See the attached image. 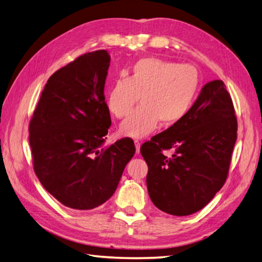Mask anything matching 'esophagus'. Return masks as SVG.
Instances as JSON below:
<instances>
[{
    "mask_svg": "<svg viewBox=\"0 0 262 262\" xmlns=\"http://www.w3.org/2000/svg\"><path fill=\"white\" fill-rule=\"evenodd\" d=\"M135 146H136V153L138 155V153H140V150H141V143L138 141H135Z\"/></svg>",
    "mask_w": 262,
    "mask_h": 262,
    "instance_id": "34e87169",
    "label": "esophagus"
}]
</instances>
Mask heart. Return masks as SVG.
Here are the masks:
<instances>
[{
    "instance_id": "b5f03b06",
    "label": "heart",
    "mask_w": 262,
    "mask_h": 262,
    "mask_svg": "<svg viewBox=\"0 0 262 262\" xmlns=\"http://www.w3.org/2000/svg\"><path fill=\"white\" fill-rule=\"evenodd\" d=\"M201 79L191 64L159 58H144L133 64L129 76L119 77L106 95L107 109L125 118L138 98L142 105L120 125L121 135L142 138L156 129L159 121L169 127L185 117L195 102Z\"/></svg>"
}]
</instances>
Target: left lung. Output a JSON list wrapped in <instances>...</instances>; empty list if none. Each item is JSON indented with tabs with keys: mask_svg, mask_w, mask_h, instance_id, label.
<instances>
[{
	"mask_svg": "<svg viewBox=\"0 0 262 262\" xmlns=\"http://www.w3.org/2000/svg\"><path fill=\"white\" fill-rule=\"evenodd\" d=\"M236 132L226 86L223 80L209 81L181 121L141 146L153 204L172 216L206 207L226 182ZM170 148L176 153L163 156L162 151Z\"/></svg>",
	"mask_w": 262,
	"mask_h": 262,
	"instance_id": "8db88e82",
	"label": "left lung"
}]
</instances>
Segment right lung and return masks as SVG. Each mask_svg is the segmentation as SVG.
<instances>
[{
    "mask_svg": "<svg viewBox=\"0 0 262 262\" xmlns=\"http://www.w3.org/2000/svg\"><path fill=\"white\" fill-rule=\"evenodd\" d=\"M105 50L80 55L50 77L29 124L34 170L63 206L91 210L117 189L135 155L132 138L104 146L111 126L104 97Z\"/></svg>",
    "mask_w": 262,
    "mask_h": 262,
    "instance_id": "obj_1",
    "label": "right lung"
}]
</instances>
